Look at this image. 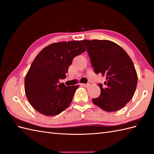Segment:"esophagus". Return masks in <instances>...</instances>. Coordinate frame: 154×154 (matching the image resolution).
<instances>
[{"label":"esophagus","mask_w":154,"mask_h":154,"mask_svg":"<svg viewBox=\"0 0 154 154\" xmlns=\"http://www.w3.org/2000/svg\"><path fill=\"white\" fill-rule=\"evenodd\" d=\"M81 87H88V84H84V83H82L81 84Z\"/></svg>","instance_id":"obj_1"}]
</instances>
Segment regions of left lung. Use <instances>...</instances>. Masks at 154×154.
<instances>
[{
    "label": "left lung",
    "mask_w": 154,
    "mask_h": 154,
    "mask_svg": "<svg viewBox=\"0 0 154 154\" xmlns=\"http://www.w3.org/2000/svg\"><path fill=\"white\" fill-rule=\"evenodd\" d=\"M96 74L106 76L99 97L92 99L96 106L108 112L123 108L133 97L138 76L133 61L119 45L108 40L81 41Z\"/></svg>",
    "instance_id": "1"
}]
</instances>
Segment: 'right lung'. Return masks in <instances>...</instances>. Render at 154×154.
Listing matches in <instances>:
<instances>
[{
	"label": "right lung",
	"instance_id": "right-lung-1",
	"mask_svg": "<svg viewBox=\"0 0 154 154\" xmlns=\"http://www.w3.org/2000/svg\"><path fill=\"white\" fill-rule=\"evenodd\" d=\"M86 51L79 41L54 42L46 46L32 62L25 77V92L30 104L46 116L67 108L79 85L60 83L75 57Z\"/></svg>",
	"mask_w": 154,
	"mask_h": 154
}]
</instances>
